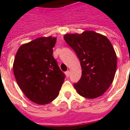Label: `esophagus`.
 <instances>
[{
    "label": "esophagus",
    "instance_id": "1",
    "mask_svg": "<svg viewBox=\"0 0 130 130\" xmlns=\"http://www.w3.org/2000/svg\"><path fill=\"white\" fill-rule=\"evenodd\" d=\"M65 75H66L67 77H69V76H70V71H66L65 72Z\"/></svg>",
    "mask_w": 130,
    "mask_h": 130
}]
</instances>
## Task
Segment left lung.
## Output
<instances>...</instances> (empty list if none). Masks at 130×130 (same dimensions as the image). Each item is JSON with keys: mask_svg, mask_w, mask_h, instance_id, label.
Here are the masks:
<instances>
[{"mask_svg": "<svg viewBox=\"0 0 130 130\" xmlns=\"http://www.w3.org/2000/svg\"><path fill=\"white\" fill-rule=\"evenodd\" d=\"M64 40L75 51L82 69L74 86L80 95L93 99L103 95L114 79L117 58L109 39L94 31L67 34Z\"/></svg>", "mask_w": 130, "mask_h": 130, "instance_id": "1", "label": "left lung"}]
</instances>
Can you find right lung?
<instances>
[{
  "label": "right lung",
  "instance_id": "1",
  "mask_svg": "<svg viewBox=\"0 0 130 130\" xmlns=\"http://www.w3.org/2000/svg\"><path fill=\"white\" fill-rule=\"evenodd\" d=\"M54 37H40L21 45L16 54L13 71L17 82L30 100L46 104L59 93L65 74L53 55Z\"/></svg>",
  "mask_w": 130,
  "mask_h": 130
}]
</instances>
